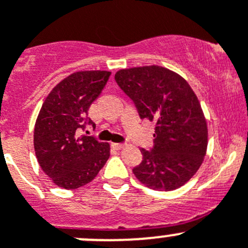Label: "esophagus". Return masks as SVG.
<instances>
[{
  "mask_svg": "<svg viewBox=\"0 0 248 248\" xmlns=\"http://www.w3.org/2000/svg\"><path fill=\"white\" fill-rule=\"evenodd\" d=\"M124 145V144H122V143H112V147L115 148V149H122Z\"/></svg>",
  "mask_w": 248,
  "mask_h": 248,
  "instance_id": "obj_1",
  "label": "esophagus"
}]
</instances>
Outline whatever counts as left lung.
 <instances>
[{
  "label": "left lung",
  "mask_w": 248,
  "mask_h": 248,
  "mask_svg": "<svg viewBox=\"0 0 248 248\" xmlns=\"http://www.w3.org/2000/svg\"><path fill=\"white\" fill-rule=\"evenodd\" d=\"M115 80L140 119L155 124L154 145L142 149L133 173L156 191L181 187L197 172L207 150V122L196 94L181 76L160 66L121 69Z\"/></svg>",
  "instance_id": "1"
}]
</instances>
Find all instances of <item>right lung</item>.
<instances>
[{
	"label": "right lung",
	"instance_id": "right-lung-1",
	"mask_svg": "<svg viewBox=\"0 0 248 248\" xmlns=\"http://www.w3.org/2000/svg\"><path fill=\"white\" fill-rule=\"evenodd\" d=\"M110 72H76L60 82L44 101L34 128L35 155L55 185L76 189L89 184L110 156L108 143L78 135L95 126L88 110L105 87Z\"/></svg>",
	"mask_w": 248,
	"mask_h": 248
}]
</instances>
